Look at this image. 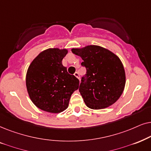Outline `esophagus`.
<instances>
[{
  "mask_svg": "<svg viewBox=\"0 0 151 151\" xmlns=\"http://www.w3.org/2000/svg\"><path fill=\"white\" fill-rule=\"evenodd\" d=\"M74 75L75 76V77H77V79H79V78H80V77H79V73H78V72H75V73L74 74Z\"/></svg>",
  "mask_w": 151,
  "mask_h": 151,
  "instance_id": "obj_1",
  "label": "esophagus"
}]
</instances>
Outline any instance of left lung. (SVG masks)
Masks as SVG:
<instances>
[{"label":"left lung","instance_id":"obj_1","mask_svg":"<svg viewBox=\"0 0 151 151\" xmlns=\"http://www.w3.org/2000/svg\"><path fill=\"white\" fill-rule=\"evenodd\" d=\"M87 70L82 77L79 92L87 107L93 110L106 108L119 99L126 85L123 63L115 54L99 45L72 48Z\"/></svg>","mask_w":151,"mask_h":151}]
</instances>
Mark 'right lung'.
<instances>
[{"label":"right lung","mask_w":151,"mask_h":151,"mask_svg":"<svg viewBox=\"0 0 151 151\" xmlns=\"http://www.w3.org/2000/svg\"><path fill=\"white\" fill-rule=\"evenodd\" d=\"M68 52L65 48H48L39 53L28 67V94L33 104L43 111H64L69 106L72 94L79 88V79L68 74L62 64Z\"/></svg>","instance_id":"right-lung-1"}]
</instances>
